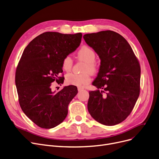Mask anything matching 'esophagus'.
I'll return each mask as SVG.
<instances>
[{"label":"esophagus","mask_w":159,"mask_h":159,"mask_svg":"<svg viewBox=\"0 0 159 159\" xmlns=\"http://www.w3.org/2000/svg\"><path fill=\"white\" fill-rule=\"evenodd\" d=\"M78 91H81V90H84V88H83V87H78Z\"/></svg>","instance_id":"1"}]
</instances>
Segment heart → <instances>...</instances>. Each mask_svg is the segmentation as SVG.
Returning <instances> with one entry per match:
<instances>
[{"label": "heart", "instance_id": "heart-1", "mask_svg": "<svg viewBox=\"0 0 159 159\" xmlns=\"http://www.w3.org/2000/svg\"><path fill=\"white\" fill-rule=\"evenodd\" d=\"M77 58L79 60L85 62L83 71L81 74L70 73L66 76V81L70 85L81 86L87 85L90 81V75L96 74L98 70L97 63L95 62L96 53L88 46H83L78 51ZM73 62L69 56L65 57L61 63L62 69L66 72H69L72 67Z\"/></svg>", "mask_w": 159, "mask_h": 159}]
</instances>
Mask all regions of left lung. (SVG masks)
Instances as JSON below:
<instances>
[{
    "label": "left lung",
    "instance_id": "left-lung-1",
    "mask_svg": "<svg viewBox=\"0 0 159 159\" xmlns=\"http://www.w3.org/2000/svg\"><path fill=\"white\" fill-rule=\"evenodd\" d=\"M83 39L101 59L98 76L92 85L102 90L89 91L88 110L102 125H117L132 112L139 96V60L128 42L116 32L107 30L86 34Z\"/></svg>",
    "mask_w": 159,
    "mask_h": 159
}]
</instances>
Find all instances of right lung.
Returning a JSON list of instances; mask_svg holds the SVG:
<instances>
[{"mask_svg":"<svg viewBox=\"0 0 159 159\" xmlns=\"http://www.w3.org/2000/svg\"><path fill=\"white\" fill-rule=\"evenodd\" d=\"M81 38V33L45 32L27 45L18 62L15 72L18 102L27 117L42 128L61 123L70 102L77 94L74 85L55 92L52 83H63V76H59L63 72L62 60L78 48Z\"/></svg>","mask_w":159,"mask_h":159,"instance_id":"add662e5","label":"right lung"}]
</instances>
